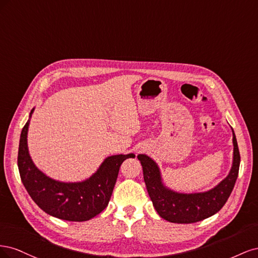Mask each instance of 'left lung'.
I'll list each match as a JSON object with an SVG mask.
<instances>
[{
  "label": "left lung",
  "instance_id": "8db88e82",
  "mask_svg": "<svg viewBox=\"0 0 258 258\" xmlns=\"http://www.w3.org/2000/svg\"><path fill=\"white\" fill-rule=\"evenodd\" d=\"M232 145V165L228 175L213 188L189 194L169 188L163 183L157 162L145 154L138 155L143 168L147 192L163 220L177 224L196 223L214 215L224 207L236 184L240 167V153L233 129Z\"/></svg>",
  "mask_w": 258,
  "mask_h": 258
}]
</instances>
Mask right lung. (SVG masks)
Returning a JSON list of instances; mask_svg holds the SVG:
<instances>
[{
  "mask_svg": "<svg viewBox=\"0 0 258 258\" xmlns=\"http://www.w3.org/2000/svg\"><path fill=\"white\" fill-rule=\"evenodd\" d=\"M34 107L22 128L18 151V169L23 186L30 197L44 212L70 222H85L107 207L121 163L135 154L112 155L98 170L81 182H61L46 175L31 158L28 147V130Z\"/></svg>",
  "mask_w": 258,
  "mask_h": 258,
  "instance_id": "add662e5",
  "label": "right lung"
}]
</instances>
